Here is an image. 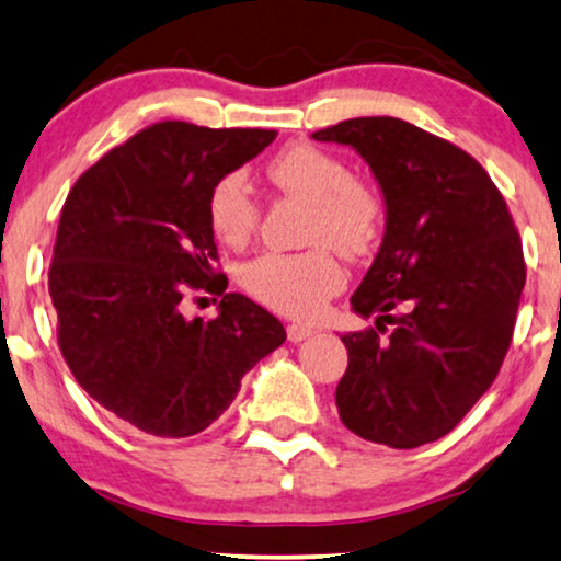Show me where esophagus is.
<instances>
[{
  "label": "esophagus",
  "mask_w": 561,
  "mask_h": 561,
  "mask_svg": "<svg viewBox=\"0 0 561 561\" xmlns=\"http://www.w3.org/2000/svg\"><path fill=\"white\" fill-rule=\"evenodd\" d=\"M286 332H288V340L290 342H304L306 336L313 334V329L306 327V324H288Z\"/></svg>",
  "instance_id": "1"
}]
</instances>
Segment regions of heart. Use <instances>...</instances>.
Instances as JSON below:
<instances>
[{
    "label": "heart",
    "instance_id": "obj_1",
    "mask_svg": "<svg viewBox=\"0 0 561 561\" xmlns=\"http://www.w3.org/2000/svg\"><path fill=\"white\" fill-rule=\"evenodd\" d=\"M265 175L278 194L306 204L301 242L309 250L283 255L263 252L242 267V288L267 309L311 319L340 294L344 267L334 257L370 255L386 227V198L370 181L352 175L347 163L317 145H290L267 160ZM214 237L240 250L260 225V204L240 173L214 183L206 202Z\"/></svg>",
    "mask_w": 561,
    "mask_h": 561
}]
</instances>
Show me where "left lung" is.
Here are the masks:
<instances>
[{"label":"left lung","instance_id":"1","mask_svg":"<svg viewBox=\"0 0 561 561\" xmlns=\"http://www.w3.org/2000/svg\"><path fill=\"white\" fill-rule=\"evenodd\" d=\"M311 137L352 145L388 206L378 257L350 298L378 319L342 336V424L393 449L442 439L493 386L513 340L526 263L508 204L470 152L411 122L357 117Z\"/></svg>","mask_w":561,"mask_h":561}]
</instances>
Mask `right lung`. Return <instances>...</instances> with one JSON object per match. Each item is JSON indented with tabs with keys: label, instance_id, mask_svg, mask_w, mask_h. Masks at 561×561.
I'll list each match as a JSON object with an SVG mask.
<instances>
[{
	"label": "right lung",
	"instance_id": "add662e5",
	"mask_svg": "<svg viewBox=\"0 0 561 561\" xmlns=\"http://www.w3.org/2000/svg\"><path fill=\"white\" fill-rule=\"evenodd\" d=\"M275 135L156 122L81 173L60 209L48 271L60 355L133 428L163 439L204 432L242 375L286 342L271 311L227 294L206 217L214 183ZM194 293L221 295L220 317L183 318Z\"/></svg>",
	"mask_w": 561,
	"mask_h": 561
}]
</instances>
